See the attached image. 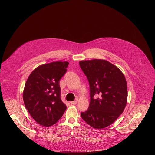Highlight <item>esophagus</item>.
<instances>
[{
  "mask_svg": "<svg viewBox=\"0 0 155 155\" xmlns=\"http://www.w3.org/2000/svg\"><path fill=\"white\" fill-rule=\"evenodd\" d=\"M77 101H71V102H70V104H71L72 105H75V104H77Z\"/></svg>",
  "mask_w": 155,
  "mask_h": 155,
  "instance_id": "1",
  "label": "esophagus"
}]
</instances>
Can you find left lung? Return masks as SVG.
<instances>
[{
	"instance_id": "left-lung-1",
	"label": "left lung",
	"mask_w": 155,
	"mask_h": 155,
	"mask_svg": "<svg viewBox=\"0 0 155 155\" xmlns=\"http://www.w3.org/2000/svg\"><path fill=\"white\" fill-rule=\"evenodd\" d=\"M90 84L89 108L81 113L83 120L95 129L112 124L123 113L127 98V83L122 72L102 59L79 62Z\"/></svg>"
}]
</instances>
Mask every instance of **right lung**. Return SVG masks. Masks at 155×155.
Segmentation results:
<instances>
[{"label":"right lung","instance_id":"right-lung-1","mask_svg":"<svg viewBox=\"0 0 155 155\" xmlns=\"http://www.w3.org/2000/svg\"><path fill=\"white\" fill-rule=\"evenodd\" d=\"M69 64L56 61L43 64L34 70L27 80L23 94L25 105L40 125L54 124L67 108L61 99L59 81Z\"/></svg>","mask_w":155,"mask_h":155}]
</instances>
